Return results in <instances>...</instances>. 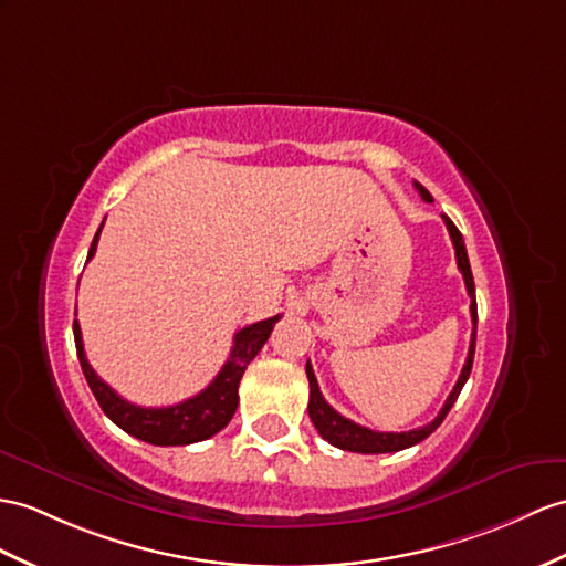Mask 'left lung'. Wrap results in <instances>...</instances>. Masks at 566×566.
I'll list each match as a JSON object with an SVG mask.
<instances>
[{"instance_id": "obj_1", "label": "left lung", "mask_w": 566, "mask_h": 566, "mask_svg": "<svg viewBox=\"0 0 566 566\" xmlns=\"http://www.w3.org/2000/svg\"><path fill=\"white\" fill-rule=\"evenodd\" d=\"M416 189L420 191V197L424 201H432V195L427 191L420 182H416ZM444 223H447V230L451 235V242H453V250H457V264H459V271L463 273V281H465V291L468 295H471V319H473V336H471V348H468V357H465V365L461 369L459 375V381L457 387H453V391L449 394L444 408L437 412V418L432 422H427L422 427H418V430H410V432H377V430H369V427H363L357 424L348 418H343L340 412H336L334 408H331L324 396L319 391V384H316V377H314V369L312 365L307 363V379H310V403H307V410H310V418L316 427V432H319L328 444H334L343 451H355V453H389V451H401V449H408L412 444L422 442L424 437H430L439 424L444 422L447 412L451 410V406L457 403V398L463 389V384L468 381V377H471V369H473V355H475V331H478V302H475V283H473V273H471V264H468V252H465V244H463V238L459 228L451 223L449 216H442Z\"/></svg>"}]
</instances>
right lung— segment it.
<instances>
[{
	"instance_id": "add662e5",
	"label": "right lung",
	"mask_w": 566,
	"mask_h": 566,
	"mask_svg": "<svg viewBox=\"0 0 566 566\" xmlns=\"http://www.w3.org/2000/svg\"><path fill=\"white\" fill-rule=\"evenodd\" d=\"M101 230L103 226L98 228V232H95L93 244L88 250V261L95 254V247H98ZM279 319L281 314H275L271 319L240 328L235 334V340H232L230 357L226 360V365L220 367V371L209 387H206L201 394L187 398L182 403L165 406V408L134 406L109 389L107 384L95 375V369L86 360L78 322H74V340H76V353H78L81 369H84V377L95 396V401L101 403L103 412L109 420H113L117 427H122L127 434L142 439V442L156 444V447H182V444L203 442V439L213 437L232 420L240 403L238 387L244 369L254 360L256 353L264 348V343L269 340L271 331Z\"/></svg>"
}]
</instances>
